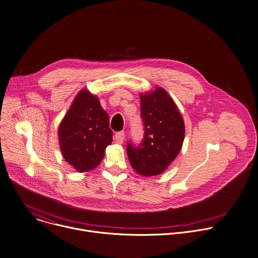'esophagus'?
<instances>
[{
	"instance_id": "1",
	"label": "esophagus",
	"mask_w": 258,
	"mask_h": 258,
	"mask_svg": "<svg viewBox=\"0 0 258 258\" xmlns=\"http://www.w3.org/2000/svg\"><path fill=\"white\" fill-rule=\"evenodd\" d=\"M124 132H119V133H116L115 136H114V140L117 144H122L123 141H124Z\"/></svg>"
}]
</instances>
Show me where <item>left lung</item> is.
<instances>
[{
    "label": "left lung",
    "instance_id": "1",
    "mask_svg": "<svg viewBox=\"0 0 258 258\" xmlns=\"http://www.w3.org/2000/svg\"><path fill=\"white\" fill-rule=\"evenodd\" d=\"M140 99L145 135L139 147L127 144V156L137 173L158 175L178 155L185 139V122L163 88L140 94Z\"/></svg>",
    "mask_w": 258,
    "mask_h": 258
}]
</instances>
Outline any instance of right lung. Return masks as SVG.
Returning <instances> with one entry per match:
<instances>
[{"label":"right lung","instance_id":"obj_1","mask_svg":"<svg viewBox=\"0 0 258 258\" xmlns=\"http://www.w3.org/2000/svg\"><path fill=\"white\" fill-rule=\"evenodd\" d=\"M112 134L98 97L85 88L73 99L58 127L62 156L77 171H90L101 163Z\"/></svg>","mask_w":258,"mask_h":258}]
</instances>
